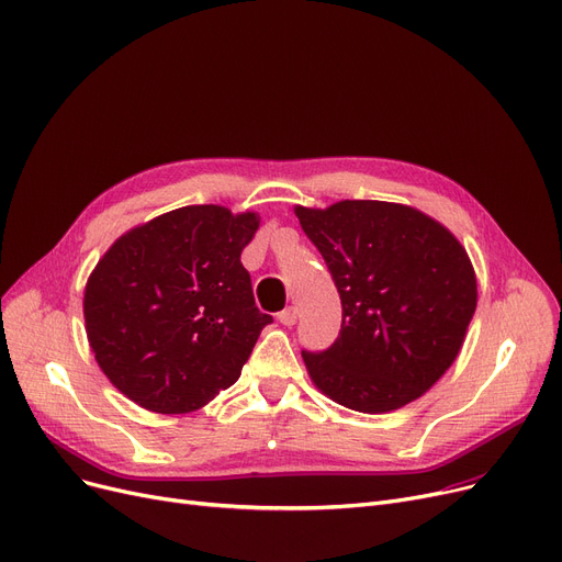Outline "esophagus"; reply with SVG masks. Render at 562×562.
Masks as SVG:
<instances>
[{"label": "esophagus", "mask_w": 562, "mask_h": 562, "mask_svg": "<svg viewBox=\"0 0 562 562\" xmlns=\"http://www.w3.org/2000/svg\"><path fill=\"white\" fill-rule=\"evenodd\" d=\"M296 307H286V310H282L280 314H278V322L282 324V326H294L296 324Z\"/></svg>", "instance_id": "esophagus-1"}]
</instances>
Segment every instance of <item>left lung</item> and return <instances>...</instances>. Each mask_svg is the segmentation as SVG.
<instances>
[{"instance_id":"1","label":"left lung","mask_w":562,"mask_h":562,"mask_svg":"<svg viewBox=\"0 0 562 562\" xmlns=\"http://www.w3.org/2000/svg\"><path fill=\"white\" fill-rule=\"evenodd\" d=\"M294 213L341 301L335 345L303 351L312 383L360 413L423 397L459 356L477 305L473 263L457 236L393 202L345 200Z\"/></svg>"}]
</instances>
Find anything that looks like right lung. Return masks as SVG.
<instances>
[{
    "mask_svg": "<svg viewBox=\"0 0 562 562\" xmlns=\"http://www.w3.org/2000/svg\"><path fill=\"white\" fill-rule=\"evenodd\" d=\"M259 213L183 206L119 236L85 286V328L112 385L146 411L190 413L234 385L271 314L240 252Z\"/></svg>",
    "mask_w": 562,
    "mask_h": 562,
    "instance_id": "add662e5",
    "label": "right lung"
}]
</instances>
